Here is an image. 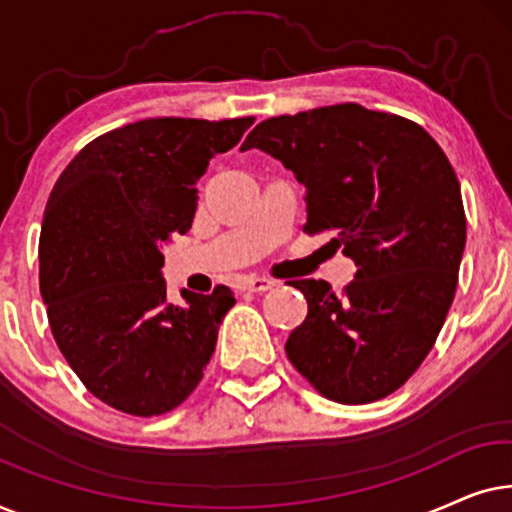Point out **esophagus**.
<instances>
[{"label": "esophagus", "instance_id": "esophagus-1", "mask_svg": "<svg viewBox=\"0 0 512 512\" xmlns=\"http://www.w3.org/2000/svg\"><path fill=\"white\" fill-rule=\"evenodd\" d=\"M275 284H277L275 279H268V277H244L242 279V291L263 293V291H270Z\"/></svg>", "mask_w": 512, "mask_h": 512}]
</instances>
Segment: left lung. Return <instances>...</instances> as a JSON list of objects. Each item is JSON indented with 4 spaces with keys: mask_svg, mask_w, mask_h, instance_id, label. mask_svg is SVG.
Returning a JSON list of instances; mask_svg holds the SVG:
<instances>
[{
    "mask_svg": "<svg viewBox=\"0 0 512 512\" xmlns=\"http://www.w3.org/2000/svg\"><path fill=\"white\" fill-rule=\"evenodd\" d=\"M247 149L296 174L305 230H333L356 265L342 296L321 279L291 282L307 317L286 356L326 398H384L431 352L457 291L466 214L450 160L417 123L354 102L268 118Z\"/></svg>",
    "mask_w": 512,
    "mask_h": 512,
    "instance_id": "8db88e82",
    "label": "left lung"
}]
</instances>
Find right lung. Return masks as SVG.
I'll return each mask as SVG.
<instances>
[{
  "mask_svg": "<svg viewBox=\"0 0 512 512\" xmlns=\"http://www.w3.org/2000/svg\"><path fill=\"white\" fill-rule=\"evenodd\" d=\"M251 123L146 118L93 139L55 181L41 223V298L67 363L111 408L163 415L202 380L233 291L184 289L172 305L163 247L191 230L195 184Z\"/></svg>",
  "mask_w": 512,
  "mask_h": 512,
  "instance_id": "1",
  "label": "right lung"
}]
</instances>
